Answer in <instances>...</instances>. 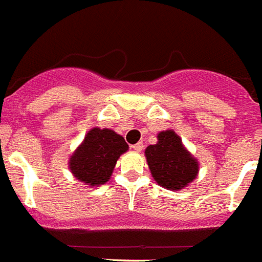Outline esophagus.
I'll use <instances>...</instances> for the list:
<instances>
[{
	"label": "esophagus",
	"instance_id": "1",
	"mask_svg": "<svg viewBox=\"0 0 262 262\" xmlns=\"http://www.w3.org/2000/svg\"><path fill=\"white\" fill-rule=\"evenodd\" d=\"M131 148H133L134 150H136V152H140V150H143L144 145H143V143H141V141H139V143H136L135 145H133Z\"/></svg>",
	"mask_w": 262,
	"mask_h": 262
}]
</instances>
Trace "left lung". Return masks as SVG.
<instances>
[{
  "label": "left lung",
  "instance_id": "left-lung-1",
  "mask_svg": "<svg viewBox=\"0 0 262 262\" xmlns=\"http://www.w3.org/2000/svg\"><path fill=\"white\" fill-rule=\"evenodd\" d=\"M145 157L156 182L171 191L186 187L198 175V161L171 129L158 134V143L145 149Z\"/></svg>",
  "mask_w": 262,
  "mask_h": 262
}]
</instances>
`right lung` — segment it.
Here are the masks:
<instances>
[{"mask_svg": "<svg viewBox=\"0 0 262 262\" xmlns=\"http://www.w3.org/2000/svg\"><path fill=\"white\" fill-rule=\"evenodd\" d=\"M128 149L121 135L112 129L92 128L70 158V170L79 181L98 186L109 181L117 160Z\"/></svg>", "mask_w": 262, "mask_h": 262, "instance_id": "1", "label": "right lung"}]
</instances>
